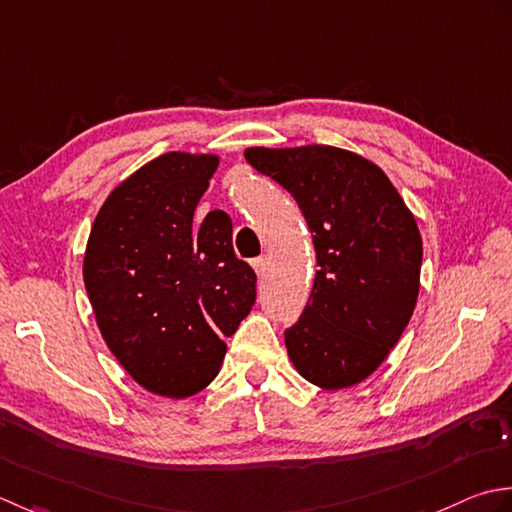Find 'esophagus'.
Wrapping results in <instances>:
<instances>
[{"instance_id":"34e87169","label":"esophagus","mask_w":512,"mask_h":512,"mask_svg":"<svg viewBox=\"0 0 512 512\" xmlns=\"http://www.w3.org/2000/svg\"><path fill=\"white\" fill-rule=\"evenodd\" d=\"M252 267L256 269V274H258V276H263V274H265V269H267V258H265V256H256V258H252Z\"/></svg>"}]
</instances>
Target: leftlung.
Instances as JSON below:
<instances>
[{
	"label": "left lung",
	"instance_id": "obj_1",
	"mask_svg": "<svg viewBox=\"0 0 512 512\" xmlns=\"http://www.w3.org/2000/svg\"><path fill=\"white\" fill-rule=\"evenodd\" d=\"M247 163L296 198L318 271L287 353L302 378L336 391L380 367L413 316L422 238L378 165L331 145L245 150Z\"/></svg>",
	"mask_w": 512,
	"mask_h": 512
}]
</instances>
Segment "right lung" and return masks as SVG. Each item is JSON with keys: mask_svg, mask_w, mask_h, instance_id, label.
<instances>
[{"mask_svg": "<svg viewBox=\"0 0 512 512\" xmlns=\"http://www.w3.org/2000/svg\"><path fill=\"white\" fill-rule=\"evenodd\" d=\"M218 156L168 152L114 190L92 225L83 283L108 349L143 389L190 398L221 369L256 274L214 210L194 225Z\"/></svg>", "mask_w": 512, "mask_h": 512, "instance_id": "1", "label": "right lung"}]
</instances>
